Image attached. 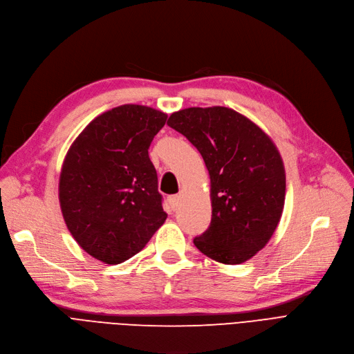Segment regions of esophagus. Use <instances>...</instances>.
<instances>
[{"label":"esophagus","mask_w":354,"mask_h":354,"mask_svg":"<svg viewBox=\"0 0 354 354\" xmlns=\"http://www.w3.org/2000/svg\"><path fill=\"white\" fill-rule=\"evenodd\" d=\"M168 203H169V206H171L173 210H176L178 207V205H180V196H169L168 197Z\"/></svg>","instance_id":"1"}]
</instances>
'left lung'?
Wrapping results in <instances>:
<instances>
[{"mask_svg":"<svg viewBox=\"0 0 354 354\" xmlns=\"http://www.w3.org/2000/svg\"><path fill=\"white\" fill-rule=\"evenodd\" d=\"M167 124L201 152L210 177L212 221L194 245L223 264L252 259L270 241L285 206V165L273 140L221 106L174 111Z\"/></svg>","mask_w":354,"mask_h":354,"instance_id":"left-lung-1","label":"left lung"}]
</instances>
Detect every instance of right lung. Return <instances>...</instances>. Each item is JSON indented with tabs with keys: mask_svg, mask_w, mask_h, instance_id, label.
I'll return each instance as SVG.
<instances>
[{
	"mask_svg": "<svg viewBox=\"0 0 354 354\" xmlns=\"http://www.w3.org/2000/svg\"><path fill=\"white\" fill-rule=\"evenodd\" d=\"M165 120L160 110L123 104L90 122L66 152L64 221L78 245L106 264L133 257L167 219L148 155Z\"/></svg>",
	"mask_w": 354,
	"mask_h": 354,
	"instance_id": "add662e5",
	"label": "right lung"
}]
</instances>
